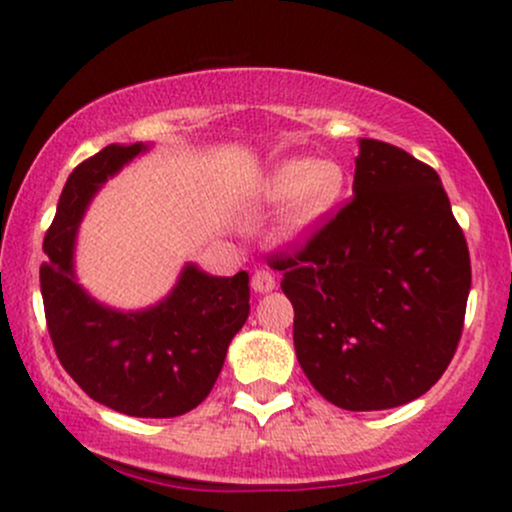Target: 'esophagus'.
Returning a JSON list of instances; mask_svg holds the SVG:
<instances>
[{
    "label": "esophagus",
    "mask_w": 512,
    "mask_h": 512,
    "mask_svg": "<svg viewBox=\"0 0 512 512\" xmlns=\"http://www.w3.org/2000/svg\"><path fill=\"white\" fill-rule=\"evenodd\" d=\"M274 286H276V279L269 269H257V272L252 274V289H255L257 293L272 291Z\"/></svg>",
    "instance_id": "esophagus-1"
}]
</instances>
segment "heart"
Masks as SVG:
<instances>
[{
  "instance_id": "heart-1",
  "label": "heart",
  "mask_w": 512,
  "mask_h": 512,
  "mask_svg": "<svg viewBox=\"0 0 512 512\" xmlns=\"http://www.w3.org/2000/svg\"><path fill=\"white\" fill-rule=\"evenodd\" d=\"M346 190V173L334 161H308L291 158L279 163L264 182V195L279 199L289 197L281 214L284 236H303L313 231L342 202Z\"/></svg>"
}]
</instances>
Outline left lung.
Listing matches in <instances>:
<instances>
[{
	"label": "left lung",
	"mask_w": 512,
	"mask_h": 512,
	"mask_svg": "<svg viewBox=\"0 0 512 512\" xmlns=\"http://www.w3.org/2000/svg\"><path fill=\"white\" fill-rule=\"evenodd\" d=\"M293 346L334 407L378 411L438 383L460 344L472 264L438 173L361 139L354 197L301 243L276 250Z\"/></svg>",
	"instance_id": "left-lung-1"
}]
</instances>
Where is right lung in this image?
Wrapping results in <instances>:
<instances>
[{
    "instance_id": "right-lung-1",
    "label": "right lung",
    "mask_w": 512,
    "mask_h": 512,
    "mask_svg": "<svg viewBox=\"0 0 512 512\" xmlns=\"http://www.w3.org/2000/svg\"><path fill=\"white\" fill-rule=\"evenodd\" d=\"M142 144L105 146L72 170L45 233L40 267L45 322L62 368L88 397L139 419H173L202 404L226 351L250 313V276L182 272L163 303L117 313L88 298L74 281V236L88 199Z\"/></svg>"
}]
</instances>
